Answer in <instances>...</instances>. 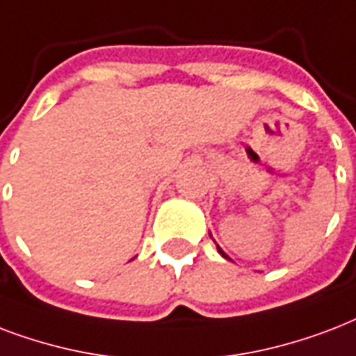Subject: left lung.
Returning a JSON list of instances; mask_svg holds the SVG:
<instances>
[{"mask_svg": "<svg viewBox=\"0 0 356 356\" xmlns=\"http://www.w3.org/2000/svg\"><path fill=\"white\" fill-rule=\"evenodd\" d=\"M217 250H219V252H221V254H222V256H225V258H228V256H227V254H225V252H222V249H221V247H219V245H217Z\"/></svg>", "mask_w": 356, "mask_h": 356, "instance_id": "obj_1", "label": "left lung"}]
</instances>
